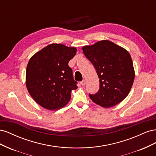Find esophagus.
Segmentation results:
<instances>
[{"mask_svg":"<svg viewBox=\"0 0 156 156\" xmlns=\"http://www.w3.org/2000/svg\"><path fill=\"white\" fill-rule=\"evenodd\" d=\"M80 84H81V85L82 86H84V85H85V84H86V81H85V80H83V81H81V82H80Z\"/></svg>","mask_w":156,"mask_h":156,"instance_id":"1","label":"esophagus"}]
</instances>
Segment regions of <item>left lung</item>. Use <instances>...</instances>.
Segmentation results:
<instances>
[{"label":"left lung","instance_id":"obj_1","mask_svg":"<svg viewBox=\"0 0 156 156\" xmlns=\"http://www.w3.org/2000/svg\"><path fill=\"white\" fill-rule=\"evenodd\" d=\"M82 49L100 79L98 92L94 95L89 94L92 101L104 108L119 104L129 94L135 79L129 52L107 40L83 46Z\"/></svg>","mask_w":156,"mask_h":156}]
</instances>
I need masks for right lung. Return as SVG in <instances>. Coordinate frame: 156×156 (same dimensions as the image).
Masks as SVG:
<instances>
[{
	"mask_svg": "<svg viewBox=\"0 0 156 156\" xmlns=\"http://www.w3.org/2000/svg\"><path fill=\"white\" fill-rule=\"evenodd\" d=\"M77 49L60 44H51L30 58L26 69V86L37 104L48 110H58L69 101L76 90L69 61Z\"/></svg>",
	"mask_w": 156,
	"mask_h": 156,
	"instance_id": "add662e5",
	"label": "right lung"
}]
</instances>
